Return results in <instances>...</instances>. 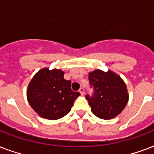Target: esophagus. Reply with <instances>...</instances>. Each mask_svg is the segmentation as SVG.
<instances>
[{
    "label": "esophagus",
    "mask_w": 154,
    "mask_h": 154,
    "mask_svg": "<svg viewBox=\"0 0 154 154\" xmlns=\"http://www.w3.org/2000/svg\"><path fill=\"white\" fill-rule=\"evenodd\" d=\"M79 92L80 94H82V95H84L85 94V90H84V88H82V87H81L79 89Z\"/></svg>",
    "instance_id": "esophagus-1"
}]
</instances>
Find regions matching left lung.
<instances>
[{
    "instance_id": "left-lung-1",
    "label": "left lung",
    "mask_w": 154,
    "mask_h": 154,
    "mask_svg": "<svg viewBox=\"0 0 154 154\" xmlns=\"http://www.w3.org/2000/svg\"><path fill=\"white\" fill-rule=\"evenodd\" d=\"M91 95L85 98L94 115L101 119L109 120L119 114L125 107L129 95L126 85L119 76L114 72H105L97 69L89 74Z\"/></svg>"
}]
</instances>
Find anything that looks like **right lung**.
<instances>
[{
	"label": "right lung",
	"mask_w": 154,
	"mask_h": 154,
	"mask_svg": "<svg viewBox=\"0 0 154 154\" xmlns=\"http://www.w3.org/2000/svg\"><path fill=\"white\" fill-rule=\"evenodd\" d=\"M79 92L72 91L71 82L64 78L60 69H43L35 75L27 90L31 107L39 116L57 120L69 113Z\"/></svg>",
	"instance_id": "1"
}]
</instances>
